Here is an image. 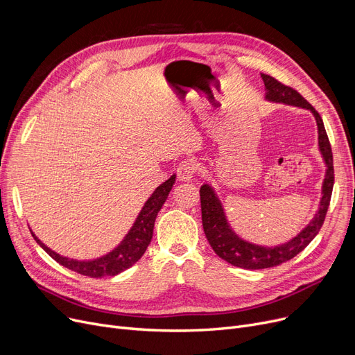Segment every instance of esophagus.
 <instances>
[{
  "instance_id": "esophagus-1",
  "label": "esophagus",
  "mask_w": 355,
  "mask_h": 355,
  "mask_svg": "<svg viewBox=\"0 0 355 355\" xmlns=\"http://www.w3.org/2000/svg\"><path fill=\"white\" fill-rule=\"evenodd\" d=\"M197 173V164L193 159H185L178 164L177 175L180 181H190Z\"/></svg>"
}]
</instances>
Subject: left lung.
Returning a JSON list of instances; mask_svg holds the SVG:
<instances>
[{"label":"left lung","instance_id":"8db88e82","mask_svg":"<svg viewBox=\"0 0 355 355\" xmlns=\"http://www.w3.org/2000/svg\"><path fill=\"white\" fill-rule=\"evenodd\" d=\"M260 76H262L265 83L266 101L304 107L312 112V115L315 116L316 121V126H318V146L322 154L327 171L322 182V197L320 201V207L318 211L315 213L313 218L308 223L304 230H301V233H297L293 239L286 241V243L270 248L253 245L239 237L230 227L225 209H223V204L218 200L217 194L214 193L211 185H201V220L204 233H206L210 246L213 248L218 257L226 260V262H229L233 266L243 269L273 268L284 262H288V260L302 252L313 240V237L318 234L324 225L334 187L332 151L328 135L325 132L322 118L320 116L318 112L315 110V107L309 102H306L296 90L282 85L281 82H277L275 78L269 76V74L262 73Z\"/></svg>","mask_w":355,"mask_h":355}]
</instances>
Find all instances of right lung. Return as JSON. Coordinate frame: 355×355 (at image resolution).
<instances>
[{"label": "right lung", "mask_w": 355, "mask_h": 355, "mask_svg": "<svg viewBox=\"0 0 355 355\" xmlns=\"http://www.w3.org/2000/svg\"><path fill=\"white\" fill-rule=\"evenodd\" d=\"M174 182H175V174L171 175L165 182H162L159 187L155 189L151 197L145 201L142 210L139 211L134 223V226L130 227V230L123 237V240L114 250L102 257L93 259V260H76V259H69V257L60 256L59 253H55L54 250L47 248L31 230L30 232L37 243H39L46 250V253L51 256L55 262L60 263L62 266L89 277L115 276L126 270L134 263H137L145 253L148 245L151 243L157 214L164 206L165 200L168 198V194H170V191L173 190Z\"/></svg>", "instance_id": "1"}]
</instances>
